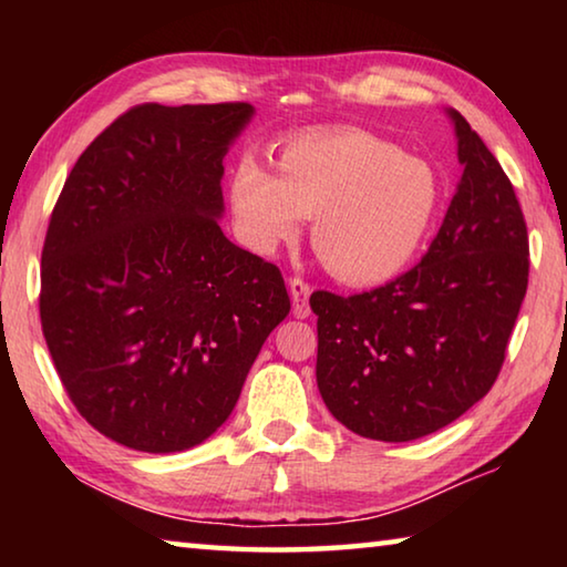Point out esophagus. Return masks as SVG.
Instances as JSON below:
<instances>
[{
	"instance_id": "34e87169",
	"label": "esophagus",
	"mask_w": 567,
	"mask_h": 567,
	"mask_svg": "<svg viewBox=\"0 0 567 567\" xmlns=\"http://www.w3.org/2000/svg\"><path fill=\"white\" fill-rule=\"evenodd\" d=\"M310 292L312 285L300 275L290 277V295H292V310L297 318H307L310 315Z\"/></svg>"
}]
</instances>
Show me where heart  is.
<instances>
[{
    "label": "heart",
    "mask_w": 567,
    "mask_h": 567,
    "mask_svg": "<svg viewBox=\"0 0 567 567\" xmlns=\"http://www.w3.org/2000/svg\"><path fill=\"white\" fill-rule=\"evenodd\" d=\"M440 199L425 159L354 127L295 134L277 147V172L245 155L229 177L247 247L272 252L312 217L315 252L348 285H380L405 270L435 225Z\"/></svg>",
    "instance_id": "1"
}]
</instances>
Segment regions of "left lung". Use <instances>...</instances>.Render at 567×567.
Masks as SVG:
<instances>
[{
    "label": "left lung",
    "mask_w": 567,
    "mask_h": 567,
    "mask_svg": "<svg viewBox=\"0 0 567 567\" xmlns=\"http://www.w3.org/2000/svg\"><path fill=\"white\" fill-rule=\"evenodd\" d=\"M450 114L463 177L422 260L370 292L310 297L320 395L370 440L430 435L485 398L527 290L530 245L515 189L463 114Z\"/></svg>",
    "instance_id": "obj_1"
}]
</instances>
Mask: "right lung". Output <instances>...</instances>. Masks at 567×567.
<instances>
[{
    "label": "right lung",
    "instance_id": "1",
    "mask_svg": "<svg viewBox=\"0 0 567 567\" xmlns=\"http://www.w3.org/2000/svg\"><path fill=\"white\" fill-rule=\"evenodd\" d=\"M252 104L145 102L94 137L42 247L40 320L56 375L94 430L177 453L229 417L290 312L280 267L229 243L223 157Z\"/></svg>",
    "mask_w": 567,
    "mask_h": 567
}]
</instances>
